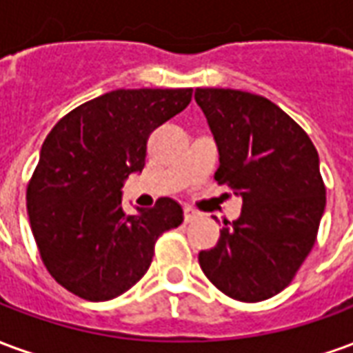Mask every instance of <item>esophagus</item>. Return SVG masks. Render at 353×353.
<instances>
[{"label": "esophagus", "instance_id": "34e87169", "mask_svg": "<svg viewBox=\"0 0 353 353\" xmlns=\"http://www.w3.org/2000/svg\"><path fill=\"white\" fill-rule=\"evenodd\" d=\"M183 217H185V223H191V221H194V219H199L200 212H196L194 208H185Z\"/></svg>", "mask_w": 353, "mask_h": 353}]
</instances>
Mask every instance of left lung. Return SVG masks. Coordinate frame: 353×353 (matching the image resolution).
<instances>
[{"label":"left lung","instance_id":"1","mask_svg":"<svg viewBox=\"0 0 353 353\" xmlns=\"http://www.w3.org/2000/svg\"><path fill=\"white\" fill-rule=\"evenodd\" d=\"M219 151L217 183L242 199L200 268L225 295L244 303L270 299L293 280L318 236L325 210L319 157L306 132L263 96L196 88Z\"/></svg>","mask_w":353,"mask_h":353}]
</instances>
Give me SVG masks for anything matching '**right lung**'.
<instances>
[{
    "label": "right lung",
    "mask_w": 353,
    "mask_h": 353,
    "mask_svg": "<svg viewBox=\"0 0 353 353\" xmlns=\"http://www.w3.org/2000/svg\"><path fill=\"white\" fill-rule=\"evenodd\" d=\"M191 98L192 88L111 90L73 109L43 141L28 215L47 270L73 295H123L147 272L157 238L183 221L168 196L126 215L123 187L145 166L151 132Z\"/></svg>",
    "instance_id": "obj_1"
}]
</instances>
